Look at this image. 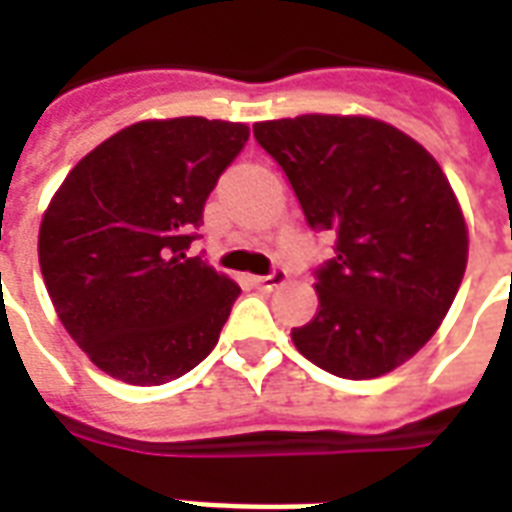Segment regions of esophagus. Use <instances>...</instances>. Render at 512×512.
<instances>
[{
    "instance_id": "obj_1",
    "label": "esophagus",
    "mask_w": 512,
    "mask_h": 512,
    "mask_svg": "<svg viewBox=\"0 0 512 512\" xmlns=\"http://www.w3.org/2000/svg\"><path fill=\"white\" fill-rule=\"evenodd\" d=\"M285 279H288V271H285V268L274 266V268H271V274H266V277H252V282H255L257 288L274 290V288H279V285H282Z\"/></svg>"
}]
</instances>
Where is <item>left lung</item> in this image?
<instances>
[{"label":"left lung","mask_w":512,"mask_h":512,"mask_svg":"<svg viewBox=\"0 0 512 512\" xmlns=\"http://www.w3.org/2000/svg\"><path fill=\"white\" fill-rule=\"evenodd\" d=\"M334 257L315 268L318 312L290 337L326 373L378 378L439 329L466 271V222L425 147L373 117L255 123Z\"/></svg>","instance_id":"left-lung-1"}]
</instances>
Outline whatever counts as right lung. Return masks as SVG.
<instances>
[{
    "label": "right lung",
    "mask_w": 512,
    "mask_h": 512,
    "mask_svg": "<svg viewBox=\"0 0 512 512\" xmlns=\"http://www.w3.org/2000/svg\"><path fill=\"white\" fill-rule=\"evenodd\" d=\"M246 139L244 123L145 120L87 153L54 194L38 238L43 282L112 378L167 384L213 351L241 288L189 246Z\"/></svg>",
    "instance_id": "obj_1"
}]
</instances>
